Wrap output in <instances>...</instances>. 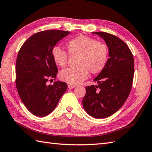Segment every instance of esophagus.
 <instances>
[{"label":"esophagus","mask_w":152,"mask_h":152,"mask_svg":"<svg viewBox=\"0 0 152 152\" xmlns=\"http://www.w3.org/2000/svg\"><path fill=\"white\" fill-rule=\"evenodd\" d=\"M75 87H76V86H74V85H71V84H68V88H70V89H73V88H74Z\"/></svg>","instance_id":"1"}]
</instances>
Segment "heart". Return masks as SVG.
I'll list each match as a JSON object with an SVG mask.
<instances>
[{
    "label": "heart",
    "instance_id": "b5f03b06",
    "mask_svg": "<svg viewBox=\"0 0 152 152\" xmlns=\"http://www.w3.org/2000/svg\"><path fill=\"white\" fill-rule=\"evenodd\" d=\"M68 51L71 55H79L78 66L76 68H67L60 73L62 81L71 85H77L88 78L89 72L97 74L104 69L109 56L107 45L94 39L80 35L68 40L66 43ZM52 57L56 65L64 67L67 64L68 54L60 47L53 49Z\"/></svg>",
    "mask_w": 152,
    "mask_h": 152
}]
</instances>
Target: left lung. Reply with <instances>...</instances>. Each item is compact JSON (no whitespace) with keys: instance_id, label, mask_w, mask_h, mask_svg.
<instances>
[{"instance_id":"8db88e82","label":"left lung","mask_w":152,"mask_h":152,"mask_svg":"<svg viewBox=\"0 0 152 152\" xmlns=\"http://www.w3.org/2000/svg\"><path fill=\"white\" fill-rule=\"evenodd\" d=\"M105 41L109 48L107 62L94 82L97 86L86 88L82 104L96 118L109 117L117 112L129 97L132 88L134 62L131 50L123 40L106 32H92Z\"/></svg>"}]
</instances>
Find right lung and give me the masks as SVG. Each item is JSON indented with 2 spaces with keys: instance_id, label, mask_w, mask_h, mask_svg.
<instances>
[{
  "instance_id": "1",
  "label": "right lung",
  "mask_w": 152,
  "mask_h": 152,
  "mask_svg": "<svg viewBox=\"0 0 152 152\" xmlns=\"http://www.w3.org/2000/svg\"><path fill=\"white\" fill-rule=\"evenodd\" d=\"M69 31L46 30L36 33L26 40L18 54L16 85L21 100L33 115L45 117L57 105L67 89L65 82L56 81L58 69L52 57L54 47Z\"/></svg>"
}]
</instances>
